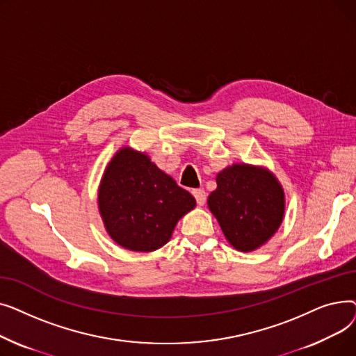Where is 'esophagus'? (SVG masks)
Instances as JSON below:
<instances>
[{"label": "esophagus", "mask_w": 356, "mask_h": 356, "mask_svg": "<svg viewBox=\"0 0 356 356\" xmlns=\"http://www.w3.org/2000/svg\"><path fill=\"white\" fill-rule=\"evenodd\" d=\"M192 193H193L199 207H203L204 202H207V193H204V191L203 189H195Z\"/></svg>", "instance_id": "esophagus-1"}]
</instances>
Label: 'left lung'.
Returning <instances> with one entry per match:
<instances>
[{
    "label": "left lung",
    "mask_w": 356,
    "mask_h": 356,
    "mask_svg": "<svg viewBox=\"0 0 356 356\" xmlns=\"http://www.w3.org/2000/svg\"><path fill=\"white\" fill-rule=\"evenodd\" d=\"M208 208L229 244L242 252L258 250L282 225L286 196L267 167L235 163L216 176Z\"/></svg>",
    "instance_id": "obj_1"
}]
</instances>
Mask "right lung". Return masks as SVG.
Segmentation results:
<instances>
[{"label": "right lung", "instance_id": "1", "mask_svg": "<svg viewBox=\"0 0 356 356\" xmlns=\"http://www.w3.org/2000/svg\"><path fill=\"white\" fill-rule=\"evenodd\" d=\"M196 200L152 161L148 154L121 147L105 167L98 209L111 239L125 250L152 252L172 238L180 218Z\"/></svg>", "mask_w": 356, "mask_h": 356}]
</instances>
